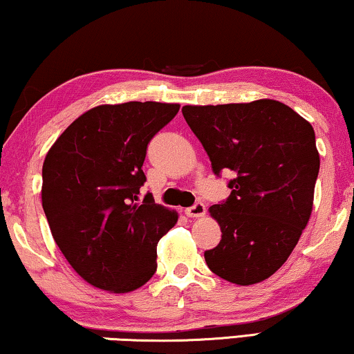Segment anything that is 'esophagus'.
Masks as SVG:
<instances>
[{
    "mask_svg": "<svg viewBox=\"0 0 354 354\" xmlns=\"http://www.w3.org/2000/svg\"><path fill=\"white\" fill-rule=\"evenodd\" d=\"M185 214L187 217H203L206 214V206L203 203H196L192 207H187Z\"/></svg>",
    "mask_w": 354,
    "mask_h": 354,
    "instance_id": "esophagus-1",
    "label": "esophagus"
}]
</instances>
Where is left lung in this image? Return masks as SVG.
Listing matches in <instances>:
<instances>
[{
	"label": "left lung",
	"instance_id": "obj_1",
	"mask_svg": "<svg viewBox=\"0 0 354 354\" xmlns=\"http://www.w3.org/2000/svg\"><path fill=\"white\" fill-rule=\"evenodd\" d=\"M214 174L235 172L209 207L222 239L207 268L235 285L269 279L292 254L313 212L319 151L313 125L275 100L182 108Z\"/></svg>",
	"mask_w": 354,
	"mask_h": 354
}]
</instances>
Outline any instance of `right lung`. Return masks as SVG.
Instances as JSON below:
<instances>
[{"label":"right lung","instance_id":"obj_1","mask_svg":"<svg viewBox=\"0 0 354 354\" xmlns=\"http://www.w3.org/2000/svg\"><path fill=\"white\" fill-rule=\"evenodd\" d=\"M180 104H100L62 132L43 162L41 205L51 235L85 282L109 293L143 287L156 272L158 241L177 211L140 201L143 161L154 135Z\"/></svg>","mask_w":354,"mask_h":354}]
</instances>
